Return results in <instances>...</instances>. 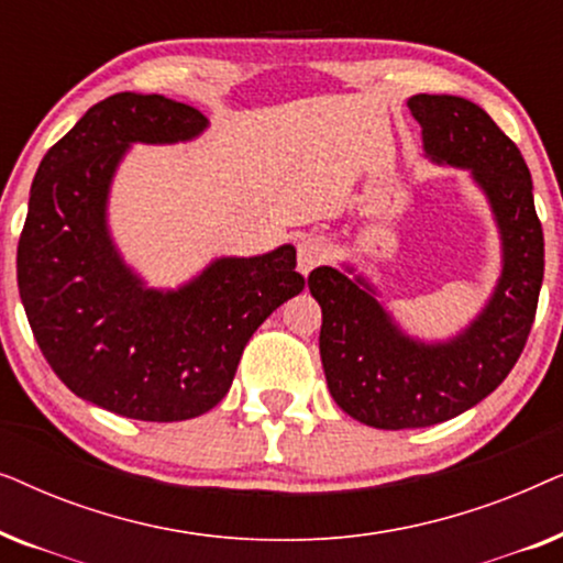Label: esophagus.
Segmentation results:
<instances>
[{
	"mask_svg": "<svg viewBox=\"0 0 563 563\" xmlns=\"http://www.w3.org/2000/svg\"><path fill=\"white\" fill-rule=\"evenodd\" d=\"M328 258V243L320 235H307L297 243V268L307 276L312 268H318Z\"/></svg>",
	"mask_w": 563,
	"mask_h": 563,
	"instance_id": "esophagus-1",
	"label": "esophagus"
}]
</instances>
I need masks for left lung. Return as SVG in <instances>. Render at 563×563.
Segmentation results:
<instances>
[{"label": "left lung", "mask_w": 563, "mask_h": 563, "mask_svg": "<svg viewBox=\"0 0 563 563\" xmlns=\"http://www.w3.org/2000/svg\"><path fill=\"white\" fill-rule=\"evenodd\" d=\"M407 107L422 128L426 158L466 168L487 197L503 274L484 310L459 335L435 343L407 335L353 266L310 274L330 395L353 420L382 430L435 426L492 395L526 349L543 284V230L518 145L464 97L415 95Z\"/></svg>", "instance_id": "8db88e82"}]
</instances>
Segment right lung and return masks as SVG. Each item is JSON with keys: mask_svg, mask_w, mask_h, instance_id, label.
Returning a JSON list of instances; mask_svg holds the SVG:
<instances>
[{"mask_svg": "<svg viewBox=\"0 0 563 563\" xmlns=\"http://www.w3.org/2000/svg\"><path fill=\"white\" fill-rule=\"evenodd\" d=\"M210 120L161 95L107 97L45 153L18 245V287L45 361L76 397L174 422L212 410L256 328L305 289L295 245L214 258L179 289H148L122 261L107 199L133 143H184Z\"/></svg>", "mask_w": 563, "mask_h": 563, "instance_id": "1", "label": "right lung"}]
</instances>
